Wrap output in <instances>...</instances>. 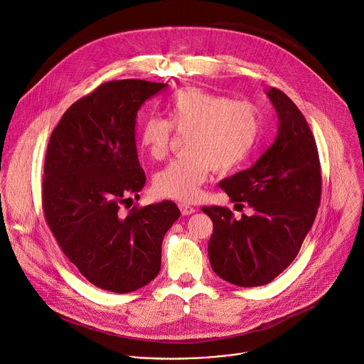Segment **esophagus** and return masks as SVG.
<instances>
[{"mask_svg": "<svg viewBox=\"0 0 364 364\" xmlns=\"http://www.w3.org/2000/svg\"><path fill=\"white\" fill-rule=\"evenodd\" d=\"M178 207H180V210H181V215H183V216H190V215H193V213L196 212L194 207H191V205H188V204H184V203H180Z\"/></svg>", "mask_w": 364, "mask_h": 364, "instance_id": "esophagus-1", "label": "esophagus"}]
</instances>
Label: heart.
Listing matches in <instances>:
<instances>
[{
  "label": "heart",
  "mask_w": 364,
  "mask_h": 364,
  "mask_svg": "<svg viewBox=\"0 0 364 364\" xmlns=\"http://www.w3.org/2000/svg\"><path fill=\"white\" fill-rule=\"evenodd\" d=\"M167 118L148 117L136 141L154 160H163L173 129L186 134L187 154L168 163L154 180L161 196L193 201L209 173L239 166L252 149L259 115L252 103L232 100L203 87H183L164 102Z\"/></svg>",
  "instance_id": "b5f03b06"
}]
</instances>
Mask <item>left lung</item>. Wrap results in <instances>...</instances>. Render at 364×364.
I'll return each instance as SVG.
<instances>
[{"mask_svg":"<svg viewBox=\"0 0 364 364\" xmlns=\"http://www.w3.org/2000/svg\"><path fill=\"white\" fill-rule=\"evenodd\" d=\"M278 115L274 144L247 170L220 181L232 203L253 213L236 220L228 207H203L213 222L209 259L222 279L237 287L274 281L296 257L321 198L318 149L304 115L279 89L267 92Z\"/></svg>","mask_w":364,"mask_h":364,"instance_id":"8db88e82","label":"left lung"}]
</instances>
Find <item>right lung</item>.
Segmentation results:
<instances>
[{
  "instance_id": "obj_1",
  "label": "right lung",
  "mask_w": 364,
  "mask_h": 364,
  "mask_svg": "<svg viewBox=\"0 0 364 364\" xmlns=\"http://www.w3.org/2000/svg\"><path fill=\"white\" fill-rule=\"evenodd\" d=\"M166 86L103 83L63 114L47 145L46 222L79 272L111 292L136 291L159 275L164 235L180 218L168 200L122 212L145 184L135 144L138 109Z\"/></svg>"
}]
</instances>
